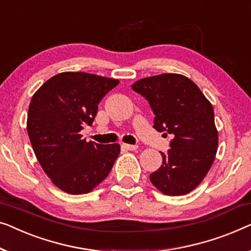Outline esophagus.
I'll use <instances>...</instances> for the list:
<instances>
[{
	"label": "esophagus",
	"instance_id": "obj_1",
	"mask_svg": "<svg viewBox=\"0 0 251 251\" xmlns=\"http://www.w3.org/2000/svg\"><path fill=\"white\" fill-rule=\"evenodd\" d=\"M123 148L126 150H129V151H133V150H136L137 149V146H132V144H126V143H123Z\"/></svg>",
	"mask_w": 251,
	"mask_h": 251
}]
</instances>
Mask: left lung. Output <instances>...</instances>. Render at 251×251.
I'll return each mask as SVG.
<instances>
[{"mask_svg": "<svg viewBox=\"0 0 251 251\" xmlns=\"http://www.w3.org/2000/svg\"><path fill=\"white\" fill-rule=\"evenodd\" d=\"M132 89L149 101L153 128L172 134L171 149L150 181L167 196H183L202 182L218 146L213 105L188 77L161 74L137 80Z\"/></svg>", "mask_w": 251, "mask_h": 251, "instance_id": "1", "label": "left lung"}]
</instances>
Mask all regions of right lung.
Listing matches in <instances>:
<instances>
[{
	"label": "right lung",
	"mask_w": 251,
	"mask_h": 251,
	"mask_svg": "<svg viewBox=\"0 0 251 251\" xmlns=\"http://www.w3.org/2000/svg\"><path fill=\"white\" fill-rule=\"evenodd\" d=\"M119 80L89 73L66 72L35 92L27 132L38 162L52 183L69 195L89 193L110 173L121 146L86 142L83 126L92 125L98 104Z\"/></svg>",
	"instance_id": "right-lung-1"
}]
</instances>
